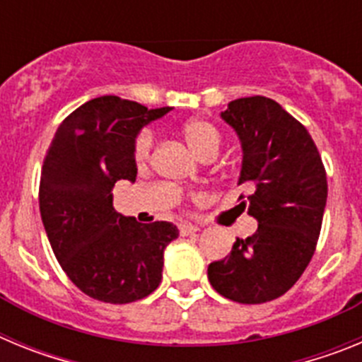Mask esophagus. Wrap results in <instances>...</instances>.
<instances>
[{"mask_svg": "<svg viewBox=\"0 0 362 362\" xmlns=\"http://www.w3.org/2000/svg\"><path fill=\"white\" fill-rule=\"evenodd\" d=\"M197 226L196 225H192V223H183V225H179V233L181 235H192V233H196L197 232Z\"/></svg>", "mask_w": 362, "mask_h": 362, "instance_id": "1", "label": "esophagus"}]
</instances>
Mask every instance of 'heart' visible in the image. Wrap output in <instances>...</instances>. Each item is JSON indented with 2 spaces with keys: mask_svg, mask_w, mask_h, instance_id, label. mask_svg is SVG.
Instances as JSON below:
<instances>
[{
  "mask_svg": "<svg viewBox=\"0 0 362 362\" xmlns=\"http://www.w3.org/2000/svg\"><path fill=\"white\" fill-rule=\"evenodd\" d=\"M183 136L190 150L197 158H204L206 153L217 152L221 146V134L210 121L206 119H192L183 127ZM153 136L150 130H143L136 139L134 145V158L137 163L148 159L150 148H152Z\"/></svg>",
  "mask_w": 362,
  "mask_h": 362,
  "instance_id": "1",
  "label": "heart"
}]
</instances>
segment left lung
Segmentation results:
<instances>
[{
	"mask_svg": "<svg viewBox=\"0 0 362 362\" xmlns=\"http://www.w3.org/2000/svg\"><path fill=\"white\" fill-rule=\"evenodd\" d=\"M221 119L241 143L239 185L254 183L248 214L259 226L209 264V281L226 299L259 305L288 292L308 267L328 196L326 172L308 130L274 99H233Z\"/></svg>",
	"mask_w": 362,
	"mask_h": 362,
	"instance_id": "obj_1",
	"label": "left lung"
}]
</instances>
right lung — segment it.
<instances>
[{"label":"right lung","instance_id":"obj_1","mask_svg":"<svg viewBox=\"0 0 362 362\" xmlns=\"http://www.w3.org/2000/svg\"><path fill=\"white\" fill-rule=\"evenodd\" d=\"M172 107L146 108L117 95L90 99L56 130L45 156L40 212L54 255L83 293L124 305L158 288L163 255L179 235L166 221L139 225L112 206L119 179L136 181L137 134Z\"/></svg>","mask_w":362,"mask_h":362}]
</instances>
